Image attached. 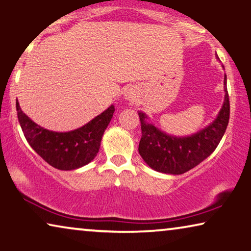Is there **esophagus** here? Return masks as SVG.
Returning <instances> with one entry per match:
<instances>
[{
    "label": "esophagus",
    "mask_w": 251,
    "mask_h": 251,
    "mask_svg": "<svg viewBox=\"0 0 251 251\" xmlns=\"http://www.w3.org/2000/svg\"><path fill=\"white\" fill-rule=\"evenodd\" d=\"M125 98L128 99L129 101H134V100H135V98H136V91H135V90H134L133 88L127 89L125 91Z\"/></svg>",
    "instance_id": "esophagus-1"
}]
</instances>
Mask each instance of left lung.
I'll return each mask as SVG.
<instances>
[{"mask_svg":"<svg viewBox=\"0 0 251 251\" xmlns=\"http://www.w3.org/2000/svg\"><path fill=\"white\" fill-rule=\"evenodd\" d=\"M224 102L214 121L189 136L169 135L149 123L147 114L138 111L142 129L138 153L145 163L159 173L181 175L211 155L229 124L230 101L226 75H224Z\"/></svg>","mask_w":251,"mask_h":251,"instance_id":"obj_1","label":"left lung"}]
</instances>
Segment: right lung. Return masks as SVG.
<instances>
[{
	"mask_svg": "<svg viewBox=\"0 0 251 251\" xmlns=\"http://www.w3.org/2000/svg\"><path fill=\"white\" fill-rule=\"evenodd\" d=\"M18 119L25 140L51 167L59 170H75L96 158L107 126L113 118L114 104L80 128L54 132L32 122L17 100Z\"/></svg>",
	"mask_w": 251,
	"mask_h": 251,
	"instance_id": "add662e5",
	"label": "right lung"
}]
</instances>
